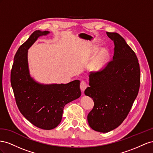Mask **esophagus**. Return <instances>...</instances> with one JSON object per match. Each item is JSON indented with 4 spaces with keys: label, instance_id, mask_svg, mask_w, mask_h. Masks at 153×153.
<instances>
[{
    "label": "esophagus",
    "instance_id": "esophagus-1",
    "mask_svg": "<svg viewBox=\"0 0 153 153\" xmlns=\"http://www.w3.org/2000/svg\"><path fill=\"white\" fill-rule=\"evenodd\" d=\"M87 86H88V85H87V83H86V82L85 81H81L80 88H81V90L82 92H83L87 88Z\"/></svg>",
    "mask_w": 153,
    "mask_h": 153
}]
</instances>
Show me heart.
<instances>
[{"instance_id": "obj_1", "label": "heart", "mask_w": 153, "mask_h": 153, "mask_svg": "<svg viewBox=\"0 0 153 153\" xmlns=\"http://www.w3.org/2000/svg\"><path fill=\"white\" fill-rule=\"evenodd\" d=\"M107 55L108 54L106 51H101L100 54L97 56V58H96L92 63V67L94 69H99L101 67H102L106 62Z\"/></svg>"}]
</instances>
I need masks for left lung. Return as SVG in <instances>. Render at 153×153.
<instances>
[{
    "label": "left lung",
    "mask_w": 153,
    "mask_h": 153,
    "mask_svg": "<svg viewBox=\"0 0 153 153\" xmlns=\"http://www.w3.org/2000/svg\"><path fill=\"white\" fill-rule=\"evenodd\" d=\"M114 43V54L102 69L90 73V87L85 94L94 102L87 116L96 131L107 133L127 117L138 94L140 71L138 60L124 39L117 33H106Z\"/></svg>",
    "instance_id": "obj_1"
}]
</instances>
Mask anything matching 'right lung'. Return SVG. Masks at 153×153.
Returning a JSON list of instances; mask_svg holds the SVG:
<instances>
[{"instance_id":"1","label":"right lung","mask_w":153,"mask_h":153,"mask_svg":"<svg viewBox=\"0 0 153 153\" xmlns=\"http://www.w3.org/2000/svg\"><path fill=\"white\" fill-rule=\"evenodd\" d=\"M49 33L35 30L32 33L16 52L11 71V84L19 111L30 123L45 130L57 127L65 104L81 94L79 80L68 84L43 85L29 76L27 49L39 36Z\"/></svg>"}]
</instances>
